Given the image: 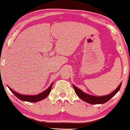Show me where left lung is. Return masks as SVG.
<instances>
[{
	"label": "left lung",
	"mask_w": 130,
	"mask_h": 130,
	"mask_svg": "<svg viewBox=\"0 0 130 130\" xmlns=\"http://www.w3.org/2000/svg\"><path fill=\"white\" fill-rule=\"evenodd\" d=\"M121 85H122V83L119 85V87L117 88L113 92L110 93V94H107L106 96H95L90 95V94H87V93L83 92L81 90L77 88L74 85H73V87H74L75 92L76 94L78 96L81 100H82L88 103L89 104H104L107 102L110 99L112 98L113 96L116 94V93L119 91L120 89Z\"/></svg>",
	"instance_id": "1"
}]
</instances>
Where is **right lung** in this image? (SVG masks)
Listing matches in <instances>:
<instances>
[{
	"instance_id": "right-lung-1",
	"label": "right lung",
	"mask_w": 130,
	"mask_h": 130,
	"mask_svg": "<svg viewBox=\"0 0 130 130\" xmlns=\"http://www.w3.org/2000/svg\"><path fill=\"white\" fill-rule=\"evenodd\" d=\"M52 85L53 83L50 85V86L45 91L42 92L40 94H36V95H24V94H20V93L16 92V91H13L11 88H10L8 86V88L10 89V91H11L14 94V95L16 97L18 98V99H20V100L24 101H27V102H30V103H35V102H38L40 101L43 99H45L49 94V93H50L51 88H52Z\"/></svg>"
}]
</instances>
